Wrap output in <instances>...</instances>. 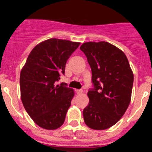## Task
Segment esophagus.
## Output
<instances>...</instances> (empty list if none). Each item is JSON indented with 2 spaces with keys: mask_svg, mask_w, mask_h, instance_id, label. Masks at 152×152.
<instances>
[{
  "mask_svg": "<svg viewBox=\"0 0 152 152\" xmlns=\"http://www.w3.org/2000/svg\"><path fill=\"white\" fill-rule=\"evenodd\" d=\"M83 93V90H76V94L77 95H81Z\"/></svg>",
  "mask_w": 152,
  "mask_h": 152,
  "instance_id": "esophagus-1",
  "label": "esophagus"
}]
</instances>
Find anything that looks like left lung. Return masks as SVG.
<instances>
[{
    "mask_svg": "<svg viewBox=\"0 0 152 152\" xmlns=\"http://www.w3.org/2000/svg\"><path fill=\"white\" fill-rule=\"evenodd\" d=\"M80 49L90 64L94 84L88 92L89 103L83 109V120L92 129H106L128 109L133 73L123 51L107 42H84Z\"/></svg>",
    "mask_w": 152,
    "mask_h": 152,
    "instance_id": "8db88e82",
    "label": "left lung"
}]
</instances>
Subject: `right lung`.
Segmentation results:
<instances>
[{
	"mask_svg": "<svg viewBox=\"0 0 152 152\" xmlns=\"http://www.w3.org/2000/svg\"><path fill=\"white\" fill-rule=\"evenodd\" d=\"M80 42L50 39L30 53L20 72L21 100L34 123L42 129L61 127L74 96L66 83L56 84L64 75L65 64Z\"/></svg>",
	"mask_w": 152,
	"mask_h": 152,
	"instance_id": "1",
	"label": "right lung"
}]
</instances>
